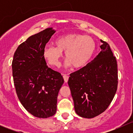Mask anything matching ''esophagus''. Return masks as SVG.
Instances as JSON below:
<instances>
[{"mask_svg": "<svg viewBox=\"0 0 133 133\" xmlns=\"http://www.w3.org/2000/svg\"><path fill=\"white\" fill-rule=\"evenodd\" d=\"M63 78H64V82H65V83L68 82V79H69V76H68V75H63Z\"/></svg>", "mask_w": 133, "mask_h": 133, "instance_id": "1", "label": "esophagus"}]
</instances>
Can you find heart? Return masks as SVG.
I'll return each mask as SVG.
<instances>
[{"mask_svg":"<svg viewBox=\"0 0 133 133\" xmlns=\"http://www.w3.org/2000/svg\"><path fill=\"white\" fill-rule=\"evenodd\" d=\"M56 47H46L44 49V58L53 67L60 65L62 53L65 52L67 66L78 69L85 66L95 51L96 44L89 36L79 34H69L57 38Z\"/></svg>","mask_w":133,"mask_h":133,"instance_id":"1","label":"heart"}]
</instances>
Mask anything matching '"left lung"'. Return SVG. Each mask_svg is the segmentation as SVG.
<instances>
[{
  "label": "left lung",
  "instance_id": "obj_1",
  "mask_svg": "<svg viewBox=\"0 0 133 133\" xmlns=\"http://www.w3.org/2000/svg\"><path fill=\"white\" fill-rule=\"evenodd\" d=\"M100 41L101 51L85 66L70 74L68 82L75 112L85 118H92L105 111L117 90L116 57L108 43Z\"/></svg>",
  "mask_w": 133,
  "mask_h": 133
}]
</instances>
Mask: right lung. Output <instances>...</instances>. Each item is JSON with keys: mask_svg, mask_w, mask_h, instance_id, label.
<instances>
[{"mask_svg": "<svg viewBox=\"0 0 133 133\" xmlns=\"http://www.w3.org/2000/svg\"><path fill=\"white\" fill-rule=\"evenodd\" d=\"M55 31L49 28L29 37L17 48L12 62L17 96L29 113L40 118L56 113L57 96L64 82L60 73L48 68L43 55Z\"/></svg>", "mask_w": 133, "mask_h": 133, "instance_id": "add662e5", "label": "right lung"}]
</instances>
